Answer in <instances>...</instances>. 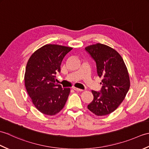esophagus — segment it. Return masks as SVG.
Masks as SVG:
<instances>
[{
	"label": "esophagus",
	"instance_id": "34e87169",
	"mask_svg": "<svg viewBox=\"0 0 149 149\" xmlns=\"http://www.w3.org/2000/svg\"><path fill=\"white\" fill-rule=\"evenodd\" d=\"M73 89H74L75 91H78V92H81V91H83V90H81V89H79V88H75V87H74L73 88Z\"/></svg>",
	"mask_w": 149,
	"mask_h": 149
}]
</instances>
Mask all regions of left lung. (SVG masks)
Instances as JSON below:
<instances>
[{
	"label": "left lung",
	"instance_id": "8db88e82",
	"mask_svg": "<svg viewBox=\"0 0 149 149\" xmlns=\"http://www.w3.org/2000/svg\"><path fill=\"white\" fill-rule=\"evenodd\" d=\"M85 49L96 62L97 74L102 78L101 90H91L93 100L88 109L97 116L109 115L122 102L129 90L127 68L122 56L111 47L97 43Z\"/></svg>",
	"mask_w": 149,
	"mask_h": 149
}]
</instances>
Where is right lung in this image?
Wrapping results in <instances>:
<instances>
[{
    "label": "right lung",
    "mask_w": 149,
    "mask_h": 149,
    "mask_svg": "<svg viewBox=\"0 0 149 149\" xmlns=\"http://www.w3.org/2000/svg\"><path fill=\"white\" fill-rule=\"evenodd\" d=\"M72 47L47 44L36 50L28 60L24 75L27 93L36 109L46 115H55L64 107L70 88L56 83L64 57Z\"/></svg>",
    "instance_id": "add662e5"
}]
</instances>
